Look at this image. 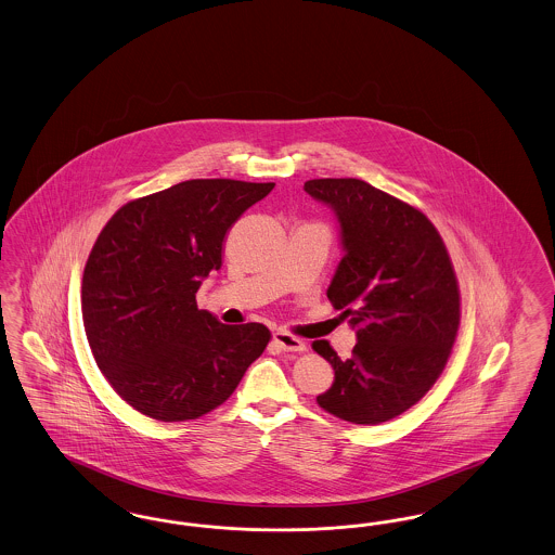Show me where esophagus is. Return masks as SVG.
Returning a JSON list of instances; mask_svg holds the SVG:
<instances>
[{
  "mask_svg": "<svg viewBox=\"0 0 555 555\" xmlns=\"http://www.w3.org/2000/svg\"><path fill=\"white\" fill-rule=\"evenodd\" d=\"M272 340L276 343V347H281L283 351H291V353H301L308 349V343L295 334L287 333V331H276Z\"/></svg>",
  "mask_w": 555,
  "mask_h": 555,
  "instance_id": "esophagus-1",
  "label": "esophagus"
}]
</instances>
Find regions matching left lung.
Returning a JSON list of instances; mask_svg holds the SVG:
<instances>
[{"label":"left lung","instance_id":"8db88e82","mask_svg":"<svg viewBox=\"0 0 555 555\" xmlns=\"http://www.w3.org/2000/svg\"><path fill=\"white\" fill-rule=\"evenodd\" d=\"M304 188L340 221L345 256L326 295L357 331L349 359L328 340L311 343L334 367L333 388L315 400L343 422H390L429 392L452 356L461 288L450 254L420 208L367 181L310 179Z\"/></svg>","mask_w":555,"mask_h":555}]
</instances>
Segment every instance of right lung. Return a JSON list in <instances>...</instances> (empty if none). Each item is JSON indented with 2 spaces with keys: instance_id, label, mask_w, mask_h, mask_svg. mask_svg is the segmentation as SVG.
<instances>
[{
  "instance_id": "1",
  "label": "right lung",
  "mask_w": 555,
  "mask_h": 555,
  "mask_svg": "<svg viewBox=\"0 0 555 555\" xmlns=\"http://www.w3.org/2000/svg\"><path fill=\"white\" fill-rule=\"evenodd\" d=\"M274 183L190 179L124 204L101 229L82 274L90 351L138 413L173 423L221 406L264 353V324H221L198 310L231 224Z\"/></svg>"
}]
</instances>
